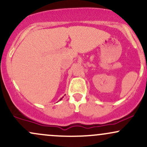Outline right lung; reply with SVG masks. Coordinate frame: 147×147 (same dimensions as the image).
I'll return each mask as SVG.
<instances>
[{
    "label": "right lung",
    "instance_id": "1",
    "mask_svg": "<svg viewBox=\"0 0 147 147\" xmlns=\"http://www.w3.org/2000/svg\"><path fill=\"white\" fill-rule=\"evenodd\" d=\"M61 99H62V98H61V99H60V100H61Z\"/></svg>",
    "mask_w": 147,
    "mask_h": 147
}]
</instances>
